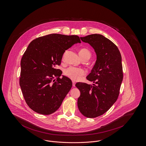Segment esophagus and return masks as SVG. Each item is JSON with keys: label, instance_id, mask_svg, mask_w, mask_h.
Instances as JSON below:
<instances>
[{"label": "esophagus", "instance_id": "esophagus-1", "mask_svg": "<svg viewBox=\"0 0 146 146\" xmlns=\"http://www.w3.org/2000/svg\"><path fill=\"white\" fill-rule=\"evenodd\" d=\"M75 81H72V86H74V87H75Z\"/></svg>", "mask_w": 146, "mask_h": 146}]
</instances>
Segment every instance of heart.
Instances as JSON below:
<instances>
[{"label":"heart","mask_w":146,"mask_h":146,"mask_svg":"<svg viewBox=\"0 0 146 146\" xmlns=\"http://www.w3.org/2000/svg\"><path fill=\"white\" fill-rule=\"evenodd\" d=\"M79 55L81 58H88L90 59L91 56V52L88 49L83 48L79 51ZM64 74L65 76L74 81H78L85 75V71L82 68L71 66L66 68L64 71Z\"/></svg>","instance_id":"b5f03b06"}]
</instances>
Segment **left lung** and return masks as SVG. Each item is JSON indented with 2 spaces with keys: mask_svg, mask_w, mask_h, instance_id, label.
I'll return each mask as SVG.
<instances>
[{
  "mask_svg": "<svg viewBox=\"0 0 146 146\" xmlns=\"http://www.w3.org/2000/svg\"><path fill=\"white\" fill-rule=\"evenodd\" d=\"M80 38L94 48L97 59L86 77L95 84L75 85L80 91L78 106L84 116L95 118L107 112L118 98L123 80L122 58L116 45L101 34Z\"/></svg>",
  "mask_w": 146,
  "mask_h": 146,
  "instance_id": "obj_1",
  "label": "left lung"
}]
</instances>
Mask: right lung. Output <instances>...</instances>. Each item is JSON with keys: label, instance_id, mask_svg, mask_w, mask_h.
Returning <instances> with one entry per match:
<instances>
[{"label": "right lung", "instance_id": "add662e5", "mask_svg": "<svg viewBox=\"0 0 146 146\" xmlns=\"http://www.w3.org/2000/svg\"><path fill=\"white\" fill-rule=\"evenodd\" d=\"M81 43L77 35L51 34L33 40L21 60L19 84L26 103L45 115L55 112L72 88L69 78L55 68L65 50ZM56 77V79L54 78Z\"/></svg>", "mask_w": 146, "mask_h": 146}]
</instances>
